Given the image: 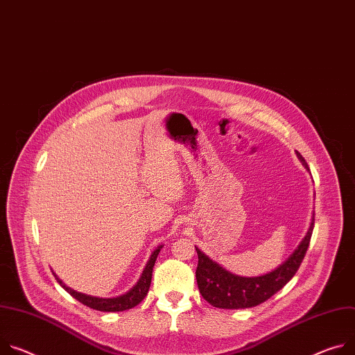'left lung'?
<instances>
[{
  "label": "left lung",
  "mask_w": 355,
  "mask_h": 355,
  "mask_svg": "<svg viewBox=\"0 0 355 355\" xmlns=\"http://www.w3.org/2000/svg\"><path fill=\"white\" fill-rule=\"evenodd\" d=\"M297 155L302 159L303 166L307 168L309 166L306 159L300 153H297ZM313 228L314 218L307 235L295 253L276 270L257 277H241L232 275L218 263L212 262L205 253L196 248L198 253L196 276L200 293L209 304L218 309H249L266 302L296 275L310 245Z\"/></svg>",
  "instance_id": "1"
}]
</instances>
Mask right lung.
Listing matches in <instances>:
<instances>
[{"mask_svg":"<svg viewBox=\"0 0 355 355\" xmlns=\"http://www.w3.org/2000/svg\"><path fill=\"white\" fill-rule=\"evenodd\" d=\"M163 246H158L151 257L150 261L140 277V280L137 282V284L130 290V292H127L125 295H121L119 297H113V299H99V297H92V296H86V295H82V293H78L75 292V290H72L71 287L65 286L62 283V280L53 273L55 279L58 280V283L67 290V292L75 297L78 302H80L82 304L93 309V310H99V311H124V310H128V309H133L135 306H137L148 293V288H150V283H151V275H153V266L155 263V259L158 256V252L159 249Z\"/></svg>","mask_w":355,"mask_h":355,"instance_id":"add662e5","label":"right lung"}]
</instances>
